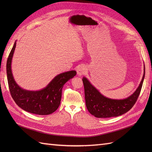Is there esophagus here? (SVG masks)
I'll use <instances>...</instances> for the list:
<instances>
[{
    "label": "esophagus",
    "instance_id": "1",
    "mask_svg": "<svg viewBox=\"0 0 152 152\" xmlns=\"http://www.w3.org/2000/svg\"><path fill=\"white\" fill-rule=\"evenodd\" d=\"M86 71H87L86 66H84V65H81L77 68V75L79 76H81L82 75H84V73L86 72Z\"/></svg>",
    "mask_w": 152,
    "mask_h": 152
}]
</instances>
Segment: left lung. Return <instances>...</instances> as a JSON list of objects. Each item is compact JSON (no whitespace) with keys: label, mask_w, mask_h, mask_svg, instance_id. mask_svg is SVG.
Listing matches in <instances>:
<instances>
[{"label":"left lung","mask_w":152,"mask_h":152,"mask_svg":"<svg viewBox=\"0 0 152 152\" xmlns=\"http://www.w3.org/2000/svg\"><path fill=\"white\" fill-rule=\"evenodd\" d=\"M145 66V65H144ZM145 75V68L142 80L132 94L123 99H114L105 97L91 84L86 77L82 78L84 86L86 107L91 114L97 118L117 117L130 110L140 94Z\"/></svg>","instance_id":"obj_1"}]
</instances>
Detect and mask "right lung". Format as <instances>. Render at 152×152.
Instances as JSON below:
<instances>
[{
	"instance_id": "right-lung-1",
	"label": "right lung",
	"mask_w": 152,
	"mask_h": 152,
	"mask_svg": "<svg viewBox=\"0 0 152 152\" xmlns=\"http://www.w3.org/2000/svg\"><path fill=\"white\" fill-rule=\"evenodd\" d=\"M16 46V41L9 55L6 65L9 88L12 99L18 106L28 112L40 115L53 113L60 104L64 84L76 75V71H68L56 75L41 90L23 89L18 85L12 73L11 63Z\"/></svg>"
}]
</instances>
